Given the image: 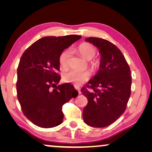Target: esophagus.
I'll return each mask as SVG.
<instances>
[{
    "mask_svg": "<svg viewBox=\"0 0 152 152\" xmlns=\"http://www.w3.org/2000/svg\"><path fill=\"white\" fill-rule=\"evenodd\" d=\"M75 88L76 90L78 91V93H80H80H81V91H80V87L77 86H75Z\"/></svg>",
    "mask_w": 152,
    "mask_h": 152,
    "instance_id": "34e87169",
    "label": "esophagus"
}]
</instances>
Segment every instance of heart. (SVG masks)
<instances>
[{
    "instance_id": "1",
    "label": "heart",
    "mask_w": 152,
    "mask_h": 152,
    "mask_svg": "<svg viewBox=\"0 0 152 152\" xmlns=\"http://www.w3.org/2000/svg\"><path fill=\"white\" fill-rule=\"evenodd\" d=\"M77 51L81 57L84 58L86 60H91L95 57L96 54V50L92 45L89 43H82L78 47ZM70 55V51L69 50H66L62 52L59 56V61L60 66L63 68L67 67L68 64V59H69ZM99 61H93L91 66L93 68L97 67L98 65ZM91 72L88 70L85 71H78L75 70H69L64 72L62 75L63 80L66 82H70L76 85H80L82 83L86 82L90 78Z\"/></svg>"
}]
</instances>
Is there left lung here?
Returning <instances> with one entry per match:
<instances>
[{"label":"left lung","mask_w":152,"mask_h":152,"mask_svg":"<svg viewBox=\"0 0 152 152\" xmlns=\"http://www.w3.org/2000/svg\"><path fill=\"white\" fill-rule=\"evenodd\" d=\"M85 41L97 48L101 59L99 70L81 91L88 99L83 118L89 126L105 127L125 111L131 95V70L121 51L110 41L96 37Z\"/></svg>","instance_id":"1"}]
</instances>
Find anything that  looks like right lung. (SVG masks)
<instances>
[{"label": "right lung", "mask_w": 152, "mask_h": 152, "mask_svg": "<svg viewBox=\"0 0 152 152\" xmlns=\"http://www.w3.org/2000/svg\"><path fill=\"white\" fill-rule=\"evenodd\" d=\"M81 38L73 34L43 37L21 56L17 69L18 100L24 115L37 126L52 128L62 123V107L78 95L70 84H57L61 80L57 74L60 55Z\"/></svg>", "instance_id": "obj_1"}]
</instances>
